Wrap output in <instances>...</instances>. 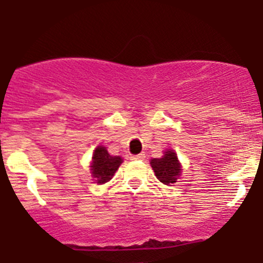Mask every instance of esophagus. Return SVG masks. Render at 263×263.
<instances>
[{
  "label": "esophagus",
  "mask_w": 263,
  "mask_h": 263,
  "mask_svg": "<svg viewBox=\"0 0 263 263\" xmlns=\"http://www.w3.org/2000/svg\"><path fill=\"white\" fill-rule=\"evenodd\" d=\"M144 158H145V155H144V153H140V155L131 156V157H129V160H132V161H137V160H144Z\"/></svg>",
  "instance_id": "34e87169"
}]
</instances>
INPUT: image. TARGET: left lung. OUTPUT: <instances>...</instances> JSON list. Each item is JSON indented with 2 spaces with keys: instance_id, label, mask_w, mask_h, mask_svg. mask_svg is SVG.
Wrapping results in <instances>:
<instances>
[{
  "instance_id": "1",
  "label": "left lung",
  "mask_w": 263,
  "mask_h": 263,
  "mask_svg": "<svg viewBox=\"0 0 263 263\" xmlns=\"http://www.w3.org/2000/svg\"><path fill=\"white\" fill-rule=\"evenodd\" d=\"M149 162L155 172V176L164 184L170 186L176 183L177 179L181 177L182 165L178 160V156L173 149H166L162 157L152 158Z\"/></svg>"
}]
</instances>
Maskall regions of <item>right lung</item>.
Segmentation results:
<instances>
[{
	"mask_svg": "<svg viewBox=\"0 0 263 263\" xmlns=\"http://www.w3.org/2000/svg\"><path fill=\"white\" fill-rule=\"evenodd\" d=\"M123 158L120 156H111L106 146L98 145L93 152L90 162V173L94 182L103 184L114 177L115 172L122 165Z\"/></svg>",
	"mask_w": 263,
	"mask_h": 263,
	"instance_id": "1",
	"label": "right lung"
}]
</instances>
